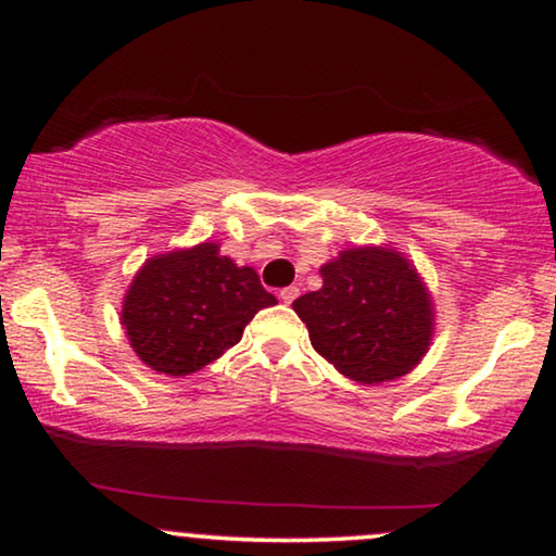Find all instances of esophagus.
<instances>
[{"label": "esophagus", "mask_w": 556, "mask_h": 556, "mask_svg": "<svg viewBox=\"0 0 556 556\" xmlns=\"http://www.w3.org/2000/svg\"><path fill=\"white\" fill-rule=\"evenodd\" d=\"M278 295H280V301H283V303H293L295 299H299V288L288 286V288H283V291H280Z\"/></svg>", "instance_id": "34e87169"}]
</instances>
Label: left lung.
Segmentation results:
<instances>
[{
    "mask_svg": "<svg viewBox=\"0 0 556 556\" xmlns=\"http://www.w3.org/2000/svg\"><path fill=\"white\" fill-rule=\"evenodd\" d=\"M321 278L293 311L326 362L359 384L390 382L420 364L435 316L407 257L392 248H349L324 265Z\"/></svg>",
    "mask_w": 556,
    "mask_h": 556,
    "instance_id": "8db88e82",
    "label": "left lung"
}]
</instances>
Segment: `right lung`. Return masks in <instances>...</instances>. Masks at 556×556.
Instances as JSON below:
<instances>
[{
	"label": "right lung",
	"instance_id": "1",
	"mask_svg": "<svg viewBox=\"0 0 556 556\" xmlns=\"http://www.w3.org/2000/svg\"><path fill=\"white\" fill-rule=\"evenodd\" d=\"M276 303L253 268L202 242L149 257L124 295L121 324L143 364L185 377L238 344L257 311Z\"/></svg>",
	"mask_w": 556,
	"mask_h": 556
}]
</instances>
